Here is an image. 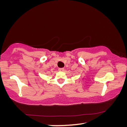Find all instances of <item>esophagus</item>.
Masks as SVG:
<instances>
[{"mask_svg":"<svg viewBox=\"0 0 127 127\" xmlns=\"http://www.w3.org/2000/svg\"><path fill=\"white\" fill-rule=\"evenodd\" d=\"M58 70H59V71H64V68H59Z\"/></svg>","mask_w":127,"mask_h":127,"instance_id":"1","label":"esophagus"}]
</instances>
